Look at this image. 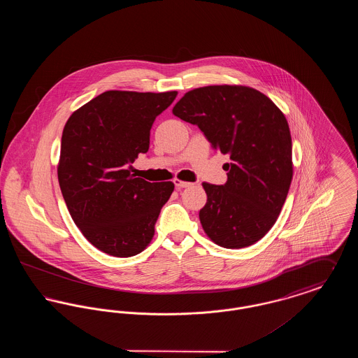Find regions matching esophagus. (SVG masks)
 <instances>
[{"label": "esophagus", "mask_w": 358, "mask_h": 358, "mask_svg": "<svg viewBox=\"0 0 358 358\" xmlns=\"http://www.w3.org/2000/svg\"><path fill=\"white\" fill-rule=\"evenodd\" d=\"M174 185L177 189H182V187H189L192 185V182H187V181H181V180H178V178H176L174 180Z\"/></svg>", "instance_id": "esophagus-1"}]
</instances>
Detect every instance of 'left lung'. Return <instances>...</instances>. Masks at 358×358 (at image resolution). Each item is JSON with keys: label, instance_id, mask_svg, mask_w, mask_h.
I'll use <instances>...</instances> for the list:
<instances>
[{"label": "left lung", "instance_id": "1", "mask_svg": "<svg viewBox=\"0 0 358 358\" xmlns=\"http://www.w3.org/2000/svg\"><path fill=\"white\" fill-rule=\"evenodd\" d=\"M173 114L199 126L212 148L231 158L224 185L203 184L205 234L224 248L254 244L273 228L292 180L286 117L257 90L227 85L189 91Z\"/></svg>", "mask_w": 358, "mask_h": 358}]
</instances>
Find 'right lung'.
<instances>
[{"label":"right lung","mask_w":358,"mask_h":358,"mask_svg":"<svg viewBox=\"0 0 358 358\" xmlns=\"http://www.w3.org/2000/svg\"><path fill=\"white\" fill-rule=\"evenodd\" d=\"M176 96L177 91H106L76 110L64 126L59 185L76 227L108 255L142 252L174 190L171 181L136 177L131 164L149 150L154 120Z\"/></svg>","instance_id":"right-lung-1"}]
</instances>
